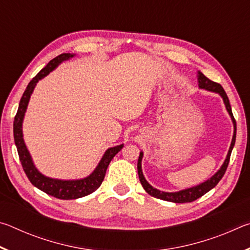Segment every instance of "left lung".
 Masks as SVG:
<instances>
[{
  "mask_svg": "<svg viewBox=\"0 0 250 250\" xmlns=\"http://www.w3.org/2000/svg\"><path fill=\"white\" fill-rule=\"evenodd\" d=\"M198 83H198V86H200L201 88H204V89L210 90V91L218 92V94L223 97L227 111L229 112V115H230L231 119H232V122H234V135H232L231 145H230V147H229V151H228L227 158L225 160V162H224V164L222 166L221 170H219L214 176H211L208 181H206V182H204V183L195 186V188L183 189V191L175 192V193H167V192H161V191H159V189L152 188V186L146 181L145 176H143V174H142V170H141V160H142V155H143L142 152H141L140 155H139V160H138L139 179H140L141 184L143 186V188L146 189V192L147 194H150L151 196L155 197V198H160V200L168 201V202H173V203H189V202H193V201L197 200V198L202 197L203 195H204V194H206L207 192L210 191V189L213 188H215V186L218 184V182L222 180V177L224 176V174H225V172L227 170L228 163H229V159H230V154H231V150H232V147H234L235 141H236V120H235L234 116H232L229 99H228L226 92H225V90H224V88L222 87L221 83H215V82H213V80H210L209 78H207L203 73H198Z\"/></svg>",
  "mask_w": 250,
  "mask_h": 250,
  "instance_id": "left-lung-1",
  "label": "left lung"
}]
</instances>
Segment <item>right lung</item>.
Returning a JSON list of instances; mask_svg holds the SVG:
<instances>
[{
    "mask_svg": "<svg viewBox=\"0 0 250 250\" xmlns=\"http://www.w3.org/2000/svg\"><path fill=\"white\" fill-rule=\"evenodd\" d=\"M70 57H73V55L61 54L59 56L55 57L31 80V82H29L26 89H25L22 96V98H21L18 112H16L15 115L13 124L14 141L16 147H18L20 161L21 163H22L25 174H26L28 180L31 181V183L34 186H36L37 188H40L41 191L45 192L46 194H48V195L59 198V200H76V198L83 197L86 195H89L92 192H95L101 185V183H103L105 175V171H107L110 161L113 159V156H115L118 152L122 149V146H124V145H121L115 147H110V149L105 151L104 155L100 161L99 166L96 167V170L92 172V174L83 180L62 181L49 179V177L42 175L41 173L36 170L35 167H34L31 155H29L26 146L24 145L22 134V122L29 97H31L34 87H35L36 83L39 82L40 79L45 77L46 75H48L50 71H52L58 64H61L62 61H66V59H68Z\"/></svg>",
    "mask_w": 250,
    "mask_h": 250,
    "instance_id": "add662e5",
    "label": "right lung"
}]
</instances>
